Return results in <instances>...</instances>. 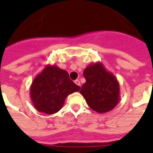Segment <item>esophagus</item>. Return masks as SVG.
<instances>
[{"mask_svg":"<svg viewBox=\"0 0 153 153\" xmlns=\"http://www.w3.org/2000/svg\"><path fill=\"white\" fill-rule=\"evenodd\" d=\"M74 83H76L78 86H81V83H80V81L79 79L75 80V81H74Z\"/></svg>","mask_w":153,"mask_h":153,"instance_id":"1","label":"esophagus"}]
</instances>
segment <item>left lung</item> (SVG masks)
<instances>
[{
	"label": "left lung",
	"instance_id": "8db88e82",
	"mask_svg": "<svg viewBox=\"0 0 153 153\" xmlns=\"http://www.w3.org/2000/svg\"><path fill=\"white\" fill-rule=\"evenodd\" d=\"M83 77L86 82L80 93L90 108L101 114L114 109L120 101V84L115 75L97 62L87 67Z\"/></svg>",
	"mask_w": 153,
	"mask_h": 153
}]
</instances>
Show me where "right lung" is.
<instances>
[{
  "instance_id": "obj_1",
  "label": "right lung",
  "mask_w": 153,
  "mask_h": 153,
  "mask_svg": "<svg viewBox=\"0 0 153 153\" xmlns=\"http://www.w3.org/2000/svg\"><path fill=\"white\" fill-rule=\"evenodd\" d=\"M79 89L70 80L67 71L55 65H47L33 81L30 97L38 111L51 115L62 108L68 95Z\"/></svg>"
}]
</instances>
